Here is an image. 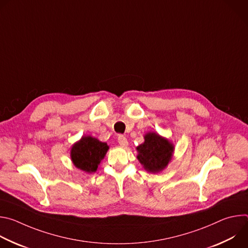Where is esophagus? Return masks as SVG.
I'll return each mask as SVG.
<instances>
[{
    "mask_svg": "<svg viewBox=\"0 0 248 248\" xmlns=\"http://www.w3.org/2000/svg\"><path fill=\"white\" fill-rule=\"evenodd\" d=\"M118 141H119V144H120L122 147H127V145H128L127 139H126L124 135H119Z\"/></svg>",
    "mask_w": 248,
    "mask_h": 248,
    "instance_id": "34e87169",
    "label": "esophagus"
}]
</instances>
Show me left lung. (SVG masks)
Masks as SVG:
<instances>
[{
    "label": "left lung",
    "instance_id": "1",
    "mask_svg": "<svg viewBox=\"0 0 248 248\" xmlns=\"http://www.w3.org/2000/svg\"><path fill=\"white\" fill-rule=\"evenodd\" d=\"M137 160L145 170L157 173L165 170L171 161L174 145L157 132L149 131L144 135V142L136 147Z\"/></svg>",
    "mask_w": 248,
    "mask_h": 248
}]
</instances>
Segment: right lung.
I'll list each match as a JSON object with an SVG mask.
<instances>
[{"instance_id": "1", "label": "right lung", "mask_w": 248, "mask_h": 248, "mask_svg": "<svg viewBox=\"0 0 248 248\" xmlns=\"http://www.w3.org/2000/svg\"><path fill=\"white\" fill-rule=\"evenodd\" d=\"M108 150L109 146L106 142H102L96 137L85 135L70 148V159L76 168L92 173L97 170Z\"/></svg>"}]
</instances>
